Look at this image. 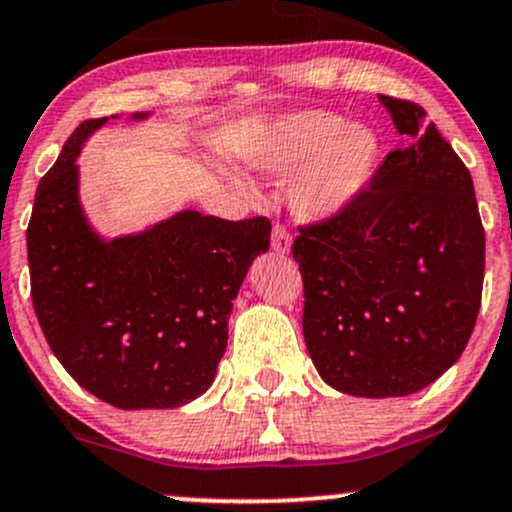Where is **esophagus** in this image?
Here are the masks:
<instances>
[{
    "label": "esophagus",
    "mask_w": 512,
    "mask_h": 512,
    "mask_svg": "<svg viewBox=\"0 0 512 512\" xmlns=\"http://www.w3.org/2000/svg\"><path fill=\"white\" fill-rule=\"evenodd\" d=\"M270 246H273L275 254H290L292 249V237H290V230H287L285 225H275L273 227V239H270Z\"/></svg>",
    "instance_id": "esophagus-1"
}]
</instances>
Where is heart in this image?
Segmentation results:
<instances>
[{
	"label": "heart",
	"mask_w": 512,
	"mask_h": 512,
	"mask_svg": "<svg viewBox=\"0 0 512 512\" xmlns=\"http://www.w3.org/2000/svg\"><path fill=\"white\" fill-rule=\"evenodd\" d=\"M381 141L374 129L347 124L342 114L306 110L273 126L254 155L268 174H292L290 203L302 218L340 215L374 179Z\"/></svg>",
	"instance_id": "heart-1"
}]
</instances>
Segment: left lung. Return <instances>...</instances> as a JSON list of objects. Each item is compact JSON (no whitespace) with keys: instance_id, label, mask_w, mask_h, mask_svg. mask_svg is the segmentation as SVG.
Listing matches in <instances>:
<instances>
[{"instance_id":"8db88e82","label":"left lung","mask_w":512,"mask_h":512,"mask_svg":"<svg viewBox=\"0 0 512 512\" xmlns=\"http://www.w3.org/2000/svg\"><path fill=\"white\" fill-rule=\"evenodd\" d=\"M410 146L340 215L299 227L304 340L328 386L402 398L467 347L484 285L472 174L417 102L378 95Z\"/></svg>"}]
</instances>
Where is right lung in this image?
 Listing matches in <instances>:
<instances>
[{"label":"right lung","mask_w":512,"mask_h":512,"mask_svg":"<svg viewBox=\"0 0 512 512\" xmlns=\"http://www.w3.org/2000/svg\"><path fill=\"white\" fill-rule=\"evenodd\" d=\"M105 122L78 124L40 179L26 230L30 297L78 386L119 410H167L213 383L232 299L251 261L268 251L270 220L182 210L102 242L78 201L76 158Z\"/></svg>","instance_id":"1"}]
</instances>
